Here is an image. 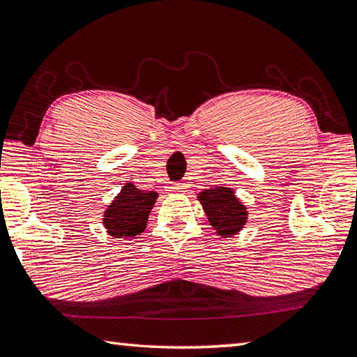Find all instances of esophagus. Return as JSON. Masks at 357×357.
Here are the masks:
<instances>
[{
  "label": "esophagus",
  "mask_w": 357,
  "mask_h": 357,
  "mask_svg": "<svg viewBox=\"0 0 357 357\" xmlns=\"http://www.w3.org/2000/svg\"><path fill=\"white\" fill-rule=\"evenodd\" d=\"M170 190L172 192H176V193H183V192H185L187 190V185L185 184H172L170 185Z\"/></svg>",
  "instance_id": "34e87169"
}]
</instances>
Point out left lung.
<instances>
[{
  "label": "left lung",
  "mask_w": 357,
  "mask_h": 357,
  "mask_svg": "<svg viewBox=\"0 0 357 357\" xmlns=\"http://www.w3.org/2000/svg\"><path fill=\"white\" fill-rule=\"evenodd\" d=\"M198 201L203 206L207 220L218 236L232 237L248 220V211L229 187H213L198 193Z\"/></svg>",
  "instance_id": "obj_1"
}]
</instances>
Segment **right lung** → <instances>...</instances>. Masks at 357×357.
<instances>
[{
    "instance_id": "add662e5",
    "label": "right lung",
    "mask_w": 357,
    "mask_h": 357,
    "mask_svg": "<svg viewBox=\"0 0 357 357\" xmlns=\"http://www.w3.org/2000/svg\"><path fill=\"white\" fill-rule=\"evenodd\" d=\"M158 197V192L140 190L132 183H126L102 215L107 234L115 238H131L142 234Z\"/></svg>"
}]
</instances>
